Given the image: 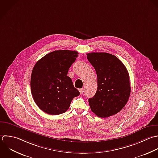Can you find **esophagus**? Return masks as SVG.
Wrapping results in <instances>:
<instances>
[{"label": "esophagus", "instance_id": "1", "mask_svg": "<svg viewBox=\"0 0 158 158\" xmlns=\"http://www.w3.org/2000/svg\"><path fill=\"white\" fill-rule=\"evenodd\" d=\"M79 92H80V94H82L84 92V89H80L79 90Z\"/></svg>", "mask_w": 158, "mask_h": 158}]
</instances>
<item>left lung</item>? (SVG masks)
<instances>
[{
  "label": "left lung",
  "mask_w": 158,
  "mask_h": 158,
  "mask_svg": "<svg viewBox=\"0 0 158 158\" xmlns=\"http://www.w3.org/2000/svg\"><path fill=\"white\" fill-rule=\"evenodd\" d=\"M97 76V90L89 98L91 110L97 116L108 118L119 113L131 94L129 74L122 61L108 53H87Z\"/></svg>",
  "instance_id": "left-lung-1"
}]
</instances>
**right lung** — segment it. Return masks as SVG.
Segmentation results:
<instances>
[{"label": "right lung", "instance_id": "1", "mask_svg": "<svg viewBox=\"0 0 158 158\" xmlns=\"http://www.w3.org/2000/svg\"><path fill=\"white\" fill-rule=\"evenodd\" d=\"M78 52L68 50L50 52L34 65L31 77L33 99L44 112L58 115L66 112L80 93L67 76Z\"/></svg>", "mask_w": 158, "mask_h": 158}]
</instances>
